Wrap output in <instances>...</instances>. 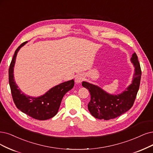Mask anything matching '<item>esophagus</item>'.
I'll use <instances>...</instances> for the list:
<instances>
[{
    "mask_svg": "<svg viewBox=\"0 0 153 153\" xmlns=\"http://www.w3.org/2000/svg\"><path fill=\"white\" fill-rule=\"evenodd\" d=\"M84 79V77L81 74H78L76 76V78H75V82L76 83H81Z\"/></svg>",
    "mask_w": 153,
    "mask_h": 153,
    "instance_id": "obj_1",
    "label": "esophagus"
}]
</instances>
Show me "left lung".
Wrapping results in <instances>:
<instances>
[{"instance_id": "1", "label": "left lung", "mask_w": 153, "mask_h": 153, "mask_svg": "<svg viewBox=\"0 0 153 153\" xmlns=\"http://www.w3.org/2000/svg\"><path fill=\"white\" fill-rule=\"evenodd\" d=\"M135 67V73L132 84L122 93L111 95L97 86L82 82L83 87L89 89L91 100L88 108L91 114L98 119L108 120L122 115L132 108L139 89L141 69L135 53L131 59Z\"/></svg>"}]
</instances>
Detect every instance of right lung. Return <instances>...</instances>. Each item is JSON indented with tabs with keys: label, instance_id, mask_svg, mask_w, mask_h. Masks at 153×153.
Instances as JSON below:
<instances>
[{
	"label": "right lung",
	"instance_id": "obj_1",
	"mask_svg": "<svg viewBox=\"0 0 153 153\" xmlns=\"http://www.w3.org/2000/svg\"><path fill=\"white\" fill-rule=\"evenodd\" d=\"M26 42L22 43L16 49L9 66V82L11 94L16 107L22 112L36 120H47L57 114L62 98L74 87V81L72 79L61 83L38 98L30 97L22 93L14 81L13 70L17 53Z\"/></svg>",
	"mask_w": 153,
	"mask_h": 153
}]
</instances>
